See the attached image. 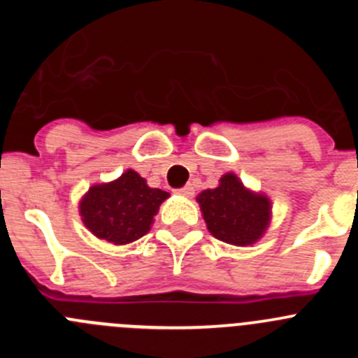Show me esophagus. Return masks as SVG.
I'll use <instances>...</instances> for the list:
<instances>
[{"mask_svg":"<svg viewBox=\"0 0 358 358\" xmlns=\"http://www.w3.org/2000/svg\"><path fill=\"white\" fill-rule=\"evenodd\" d=\"M177 194L185 195V197H192V195L195 194V188H194V186H192V185H186L185 188L179 189V192H177Z\"/></svg>","mask_w":358,"mask_h":358,"instance_id":"34e87169","label":"esophagus"}]
</instances>
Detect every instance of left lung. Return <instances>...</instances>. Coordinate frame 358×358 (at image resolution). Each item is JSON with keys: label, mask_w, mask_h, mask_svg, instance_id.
<instances>
[{"label": "left lung", "mask_w": 358, "mask_h": 358, "mask_svg": "<svg viewBox=\"0 0 358 358\" xmlns=\"http://www.w3.org/2000/svg\"><path fill=\"white\" fill-rule=\"evenodd\" d=\"M197 202L211 235L238 248L258 242L273 220L268 195L248 188L233 172L224 173L217 188L201 192Z\"/></svg>", "instance_id": "obj_1"}]
</instances>
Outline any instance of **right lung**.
Masks as SVG:
<instances>
[{"mask_svg": "<svg viewBox=\"0 0 358 358\" xmlns=\"http://www.w3.org/2000/svg\"><path fill=\"white\" fill-rule=\"evenodd\" d=\"M169 197V192L150 188L147 179L127 169L115 181L90 186L78 202V215L96 238L125 245L147 235Z\"/></svg>", "mask_w": 358, "mask_h": 358, "instance_id": "add662e5", "label": "right lung"}]
</instances>
